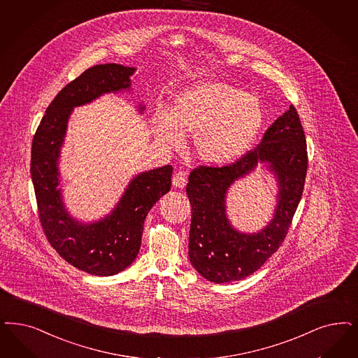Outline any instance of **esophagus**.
I'll use <instances>...</instances> for the list:
<instances>
[{
    "mask_svg": "<svg viewBox=\"0 0 358 358\" xmlns=\"http://www.w3.org/2000/svg\"><path fill=\"white\" fill-rule=\"evenodd\" d=\"M186 174L185 172H181V171H178V172L174 173V176H173V186L174 187H180V189H184L186 186Z\"/></svg>",
    "mask_w": 358,
    "mask_h": 358,
    "instance_id": "34e87169",
    "label": "esophagus"
}]
</instances>
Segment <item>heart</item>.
I'll use <instances>...</instances> for the list:
<instances>
[{
  "label": "heart",
  "mask_w": 358,
  "mask_h": 358,
  "mask_svg": "<svg viewBox=\"0 0 358 358\" xmlns=\"http://www.w3.org/2000/svg\"><path fill=\"white\" fill-rule=\"evenodd\" d=\"M264 120L259 99L236 87L209 82L180 92L169 112L155 115V132L162 144L180 148L184 134L194 135L199 160L222 165L241 157Z\"/></svg>",
  "instance_id": "1"
}]
</instances>
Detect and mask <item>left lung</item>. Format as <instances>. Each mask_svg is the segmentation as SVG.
<instances>
[{
  "mask_svg": "<svg viewBox=\"0 0 358 358\" xmlns=\"http://www.w3.org/2000/svg\"><path fill=\"white\" fill-rule=\"evenodd\" d=\"M268 162L280 181V202L272 223L258 235L235 232L225 218V190L236 178ZM308 153L303 125L294 106L267 128L255 148L223 166L199 165L189 174L192 205L189 259L214 283L242 280L266 263L287 236L303 196Z\"/></svg>",
  "mask_w": 358,
  "mask_h": 358,
  "instance_id": "8db88e82",
  "label": "left lung"
}]
</instances>
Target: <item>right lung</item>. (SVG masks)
<instances>
[{"mask_svg":"<svg viewBox=\"0 0 358 358\" xmlns=\"http://www.w3.org/2000/svg\"><path fill=\"white\" fill-rule=\"evenodd\" d=\"M134 71L132 67L116 63L90 67L50 103L31 144L30 173L43 233L63 259L80 271L98 276L123 271L135 260L149 210L171 190L173 168L165 165L138 174L111 215L98 223L83 224L75 222L63 209L61 190L57 189V161L73 108L104 92L128 88Z\"/></svg>","mask_w":358,"mask_h":358,"instance_id":"add662e5","label":"right lung"}]
</instances>
